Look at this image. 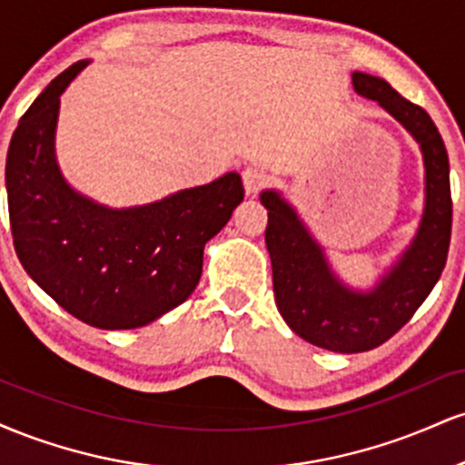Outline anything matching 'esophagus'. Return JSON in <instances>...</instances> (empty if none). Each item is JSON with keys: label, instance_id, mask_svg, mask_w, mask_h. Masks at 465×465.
Instances as JSON below:
<instances>
[{"label": "esophagus", "instance_id": "obj_1", "mask_svg": "<svg viewBox=\"0 0 465 465\" xmlns=\"http://www.w3.org/2000/svg\"><path fill=\"white\" fill-rule=\"evenodd\" d=\"M242 183H244V192H247L249 196L258 194L260 188L266 183V173L262 168L249 165V168L242 170Z\"/></svg>", "mask_w": 465, "mask_h": 465}]
</instances>
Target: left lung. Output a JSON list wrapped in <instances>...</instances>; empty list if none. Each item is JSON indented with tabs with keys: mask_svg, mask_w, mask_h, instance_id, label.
<instances>
[{
	"mask_svg": "<svg viewBox=\"0 0 465 465\" xmlns=\"http://www.w3.org/2000/svg\"><path fill=\"white\" fill-rule=\"evenodd\" d=\"M351 84L356 94L396 117L424 157V214L398 262L371 291H354L334 275L322 244L291 203L275 190L260 194L269 210L264 240L273 266L277 311L303 341L341 354L378 348L413 317L444 271L452 227L448 153L430 115L378 76L354 72Z\"/></svg>",
	"mask_w": 465,
	"mask_h": 465,
	"instance_id": "8db88e82",
	"label": "left lung"
}]
</instances>
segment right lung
Returning <instances> with one entry per match:
<instances>
[{"label":"right lung","instance_id":"right-lung-1","mask_svg":"<svg viewBox=\"0 0 465 465\" xmlns=\"http://www.w3.org/2000/svg\"><path fill=\"white\" fill-rule=\"evenodd\" d=\"M89 65L58 74L19 120L8 146L13 242L25 273L58 306L100 330H133L192 295L203 249L244 199L238 173L148 205H100L61 174L54 135L61 94Z\"/></svg>","mask_w":465,"mask_h":465}]
</instances>
